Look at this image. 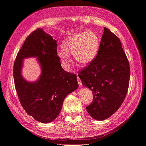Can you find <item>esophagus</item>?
I'll return each instance as SVG.
<instances>
[{
    "label": "esophagus",
    "instance_id": "1",
    "mask_svg": "<svg viewBox=\"0 0 146 146\" xmlns=\"http://www.w3.org/2000/svg\"><path fill=\"white\" fill-rule=\"evenodd\" d=\"M76 79H77V82H78V84H79V86H82V82H81V79H79V77L78 76H77V77H76Z\"/></svg>",
    "mask_w": 146,
    "mask_h": 146
}]
</instances>
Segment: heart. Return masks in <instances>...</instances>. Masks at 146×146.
<instances>
[{
	"mask_svg": "<svg viewBox=\"0 0 146 146\" xmlns=\"http://www.w3.org/2000/svg\"><path fill=\"white\" fill-rule=\"evenodd\" d=\"M63 50L58 52L62 62L68 66L70 57L73 54L79 64L85 65L90 63L97 54L99 48V39L93 32H83L67 37L62 44Z\"/></svg>",
	"mask_w": 146,
	"mask_h": 146,
	"instance_id": "b5f03b06",
	"label": "heart"
}]
</instances>
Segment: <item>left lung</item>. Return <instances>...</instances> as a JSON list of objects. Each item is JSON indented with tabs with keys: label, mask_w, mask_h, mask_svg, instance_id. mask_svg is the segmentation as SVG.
<instances>
[{
	"label": "left lung",
	"mask_w": 146,
	"mask_h": 146,
	"mask_svg": "<svg viewBox=\"0 0 146 146\" xmlns=\"http://www.w3.org/2000/svg\"><path fill=\"white\" fill-rule=\"evenodd\" d=\"M130 65L119 37L105 27L96 57L79 72L82 84L94 94L89 114L102 121L121 107L128 92Z\"/></svg>",
	"instance_id": "obj_1"
}]
</instances>
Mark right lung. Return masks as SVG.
<instances>
[{
  "label": "right lung",
  "mask_w": 146,
  "mask_h": 146,
  "mask_svg": "<svg viewBox=\"0 0 146 146\" xmlns=\"http://www.w3.org/2000/svg\"><path fill=\"white\" fill-rule=\"evenodd\" d=\"M57 49V41L38 28L25 39L14 62V83L20 102L27 114L41 123L54 121L66 96L79 86L76 75L62 67ZM30 56H37L42 67L35 82H27L21 75L22 60Z\"/></svg>",
  "instance_id": "right-lung-1"
}]
</instances>
